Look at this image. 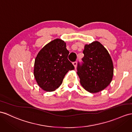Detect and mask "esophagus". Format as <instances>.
<instances>
[{"label": "esophagus", "mask_w": 132, "mask_h": 132, "mask_svg": "<svg viewBox=\"0 0 132 132\" xmlns=\"http://www.w3.org/2000/svg\"><path fill=\"white\" fill-rule=\"evenodd\" d=\"M73 65L75 66V68H76V67H77V62H73Z\"/></svg>", "instance_id": "esophagus-1"}]
</instances>
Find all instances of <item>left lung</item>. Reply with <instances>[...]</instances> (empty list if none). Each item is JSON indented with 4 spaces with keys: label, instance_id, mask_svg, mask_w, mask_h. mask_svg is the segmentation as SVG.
Wrapping results in <instances>:
<instances>
[{
    "label": "left lung",
    "instance_id": "obj_1",
    "mask_svg": "<svg viewBox=\"0 0 132 132\" xmlns=\"http://www.w3.org/2000/svg\"><path fill=\"white\" fill-rule=\"evenodd\" d=\"M82 65L78 64L77 75L84 89L92 94L101 91L111 83L114 74L111 57L98 41L86 44Z\"/></svg>",
    "mask_w": 132,
    "mask_h": 132
}]
</instances>
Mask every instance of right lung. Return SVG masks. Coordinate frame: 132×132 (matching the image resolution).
Here are the masks:
<instances>
[{"label":"right lung","instance_id":"obj_1","mask_svg":"<svg viewBox=\"0 0 132 132\" xmlns=\"http://www.w3.org/2000/svg\"><path fill=\"white\" fill-rule=\"evenodd\" d=\"M69 51L66 43L60 38L51 41L44 46L35 60V78L43 90L55 91L62 85L69 70L75 69L68 59Z\"/></svg>","mask_w":132,"mask_h":132}]
</instances>
